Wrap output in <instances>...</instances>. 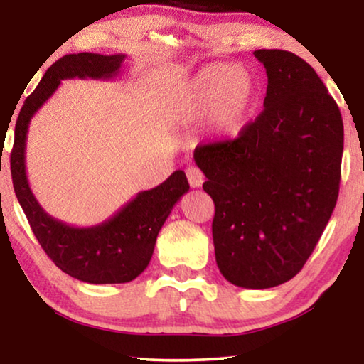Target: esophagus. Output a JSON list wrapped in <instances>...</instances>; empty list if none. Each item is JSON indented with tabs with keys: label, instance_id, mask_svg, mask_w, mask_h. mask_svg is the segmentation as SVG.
<instances>
[{
	"label": "esophagus",
	"instance_id": "1",
	"mask_svg": "<svg viewBox=\"0 0 364 364\" xmlns=\"http://www.w3.org/2000/svg\"><path fill=\"white\" fill-rule=\"evenodd\" d=\"M186 173H187V178H188V183H191V187L192 188H198V187H202V183H203V173L198 171L197 167H188L187 171H186Z\"/></svg>",
	"mask_w": 364,
	"mask_h": 364
}]
</instances>
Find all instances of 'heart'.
<instances>
[{
	"label": "heart",
	"mask_w": 364,
	"mask_h": 364,
	"mask_svg": "<svg viewBox=\"0 0 364 364\" xmlns=\"http://www.w3.org/2000/svg\"><path fill=\"white\" fill-rule=\"evenodd\" d=\"M255 79L247 69L217 63L200 69L183 89L178 109L186 119L212 114V127L218 139H233L243 131L257 104Z\"/></svg>",
	"instance_id": "heart-1"
}]
</instances>
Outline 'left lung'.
Here are the masks:
<instances>
[{
	"instance_id": "obj_1",
	"label": "left lung",
	"mask_w": 364,
	"mask_h": 364,
	"mask_svg": "<svg viewBox=\"0 0 364 364\" xmlns=\"http://www.w3.org/2000/svg\"><path fill=\"white\" fill-rule=\"evenodd\" d=\"M268 86L263 111L237 139L198 146L193 161L215 203L217 267L252 290L291 280L315 250L340 192L343 119L310 64L257 49Z\"/></svg>"
}]
</instances>
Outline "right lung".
<instances>
[{"label":"right lung","mask_w":364,"mask_h":364,"mask_svg":"<svg viewBox=\"0 0 364 364\" xmlns=\"http://www.w3.org/2000/svg\"><path fill=\"white\" fill-rule=\"evenodd\" d=\"M126 54L79 53L58 59L26 97L14 127L11 152L13 187L39 245L64 273L76 280L104 285L137 278L151 262L159 232L172 208L188 191L183 171H176L161 186L139 192L111 218L92 227L68 225L46 213L31 192L26 176L28 127L34 114L53 96L63 79L119 76Z\"/></svg>","instance_id":"right-lung-1"}]
</instances>
